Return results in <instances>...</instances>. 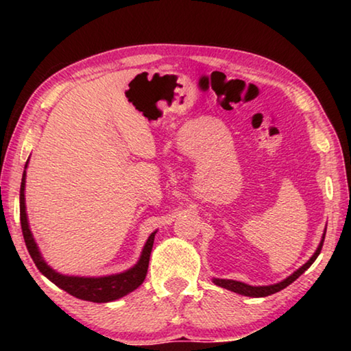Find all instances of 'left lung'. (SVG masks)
Returning <instances> with one entry per match:
<instances>
[{
  "label": "left lung",
  "mask_w": 351,
  "mask_h": 351,
  "mask_svg": "<svg viewBox=\"0 0 351 351\" xmlns=\"http://www.w3.org/2000/svg\"><path fill=\"white\" fill-rule=\"evenodd\" d=\"M324 240H325V234L322 237V241H320L317 251L314 252L313 257L308 260L306 263L302 266L300 269H297L293 276H289L288 278H285V280L280 282V283L271 285V287H249V285H246V283L235 282V280H224V278H213V283L218 285V287H221V288L234 291V293H239V294H243V295H249V297H266V295H271V294H274V293H278V291H282L283 288H287L288 285L293 283L295 278H299L308 268H310V266L313 265V261L317 258V255L320 254V251H322Z\"/></svg>",
  "instance_id": "left-lung-1"
}]
</instances>
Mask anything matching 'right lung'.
I'll return each instance as SVG.
<instances>
[{
  "instance_id": "1",
  "label": "right lung",
  "mask_w": 351,
  "mask_h": 351,
  "mask_svg": "<svg viewBox=\"0 0 351 351\" xmlns=\"http://www.w3.org/2000/svg\"><path fill=\"white\" fill-rule=\"evenodd\" d=\"M26 167H27V162H26ZM25 182H26V170H25V173H23L21 189H20V221H21V230H23V237H25L27 251H29V254H31L34 263L40 269L41 274H45L52 283H56L58 288L64 289L71 295L77 297V299L97 302V304H105V302L121 299V297H123L128 293H132V291L138 288L139 285H142V282L145 280V276H147L148 261H150L154 234L156 232H153L150 237H148L138 265H136L132 269L122 272V274L108 276V277H97V278L62 276V274H58V272L52 271L49 266L45 263V260L41 258L38 247L34 241V237L31 234V229H29L27 217H26Z\"/></svg>"
}]
</instances>
